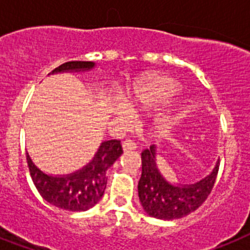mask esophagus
<instances>
[{"instance_id":"34e87169","label":"esophagus","mask_w":250,"mask_h":250,"mask_svg":"<svg viewBox=\"0 0 250 250\" xmlns=\"http://www.w3.org/2000/svg\"><path fill=\"white\" fill-rule=\"evenodd\" d=\"M122 147H123L125 151H132L137 148V145H136V142L132 141V140H125V141H123V144H122Z\"/></svg>"}]
</instances>
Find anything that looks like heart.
I'll list each match as a JSON object with an SVG mask.
<instances>
[{
    "instance_id": "heart-1",
    "label": "heart",
    "mask_w": 250,
    "mask_h": 250,
    "mask_svg": "<svg viewBox=\"0 0 250 250\" xmlns=\"http://www.w3.org/2000/svg\"><path fill=\"white\" fill-rule=\"evenodd\" d=\"M177 86L173 81L167 79L151 81V83H141L125 100V106L118 105L115 113L122 118H128V112L137 113L141 110H147L157 104H163L169 98L175 94ZM173 123L170 118L161 119L157 123V132H165Z\"/></svg>"
}]
</instances>
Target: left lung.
Segmentation results:
<instances>
[{"instance_id":"obj_1","label":"left lung","mask_w":250,"mask_h":250,"mask_svg":"<svg viewBox=\"0 0 250 250\" xmlns=\"http://www.w3.org/2000/svg\"><path fill=\"white\" fill-rule=\"evenodd\" d=\"M142 174L138 182V197L145 212L160 220H177L189 215L207 200L215 186L219 163L209 175L194 184L169 183L156 165L155 146L142 151Z\"/></svg>"}]
</instances>
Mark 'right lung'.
Here are the masks:
<instances>
[{
	"mask_svg": "<svg viewBox=\"0 0 250 250\" xmlns=\"http://www.w3.org/2000/svg\"><path fill=\"white\" fill-rule=\"evenodd\" d=\"M94 62L71 61L54 68L52 73L89 71ZM123 154L119 140H109L100 145L89 164L68 175H49L31 161L26 152L29 171L35 188L48 203L67 211H86L99 202L106 187L105 173Z\"/></svg>",
	"mask_w": 250,
	"mask_h": 250,
	"instance_id": "obj_1",
	"label": "right lung"
}]
</instances>
